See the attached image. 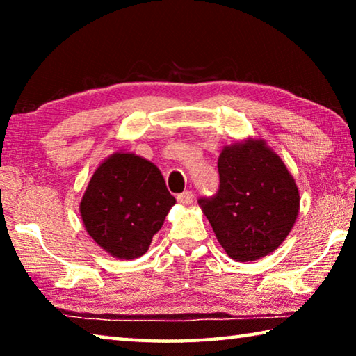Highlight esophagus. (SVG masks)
<instances>
[{
  "label": "esophagus",
  "instance_id": "esophagus-1",
  "mask_svg": "<svg viewBox=\"0 0 356 356\" xmlns=\"http://www.w3.org/2000/svg\"><path fill=\"white\" fill-rule=\"evenodd\" d=\"M193 200H195V195H193V191H184L180 193V195H177V201L180 204H184V206H190V204L193 202Z\"/></svg>",
  "mask_w": 356,
  "mask_h": 356
}]
</instances>
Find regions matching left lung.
<instances>
[{
    "mask_svg": "<svg viewBox=\"0 0 356 356\" xmlns=\"http://www.w3.org/2000/svg\"><path fill=\"white\" fill-rule=\"evenodd\" d=\"M220 190L200 207L227 256L257 261L287 238L300 210V193L284 161L261 138L222 147Z\"/></svg>",
    "mask_w": 356,
    "mask_h": 356,
    "instance_id": "left-lung-1",
    "label": "left lung"
}]
</instances>
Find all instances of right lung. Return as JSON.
<instances>
[{
  "instance_id": "add662e5",
  "label": "right lung",
  "mask_w": 356,
  "mask_h": 356,
  "mask_svg": "<svg viewBox=\"0 0 356 356\" xmlns=\"http://www.w3.org/2000/svg\"><path fill=\"white\" fill-rule=\"evenodd\" d=\"M176 197L152 161L114 152L94 171L80 202L83 226L95 243L116 259L146 254Z\"/></svg>"
}]
</instances>
